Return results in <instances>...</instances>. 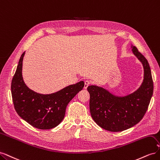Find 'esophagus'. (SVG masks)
Returning <instances> with one entry per match:
<instances>
[{
    "label": "esophagus",
    "mask_w": 160,
    "mask_h": 160,
    "mask_svg": "<svg viewBox=\"0 0 160 160\" xmlns=\"http://www.w3.org/2000/svg\"><path fill=\"white\" fill-rule=\"evenodd\" d=\"M91 83V82L89 80H86L85 81V85H84V88L87 89L88 88V87Z\"/></svg>",
    "instance_id": "esophagus-1"
}]
</instances>
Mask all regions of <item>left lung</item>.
Segmentation results:
<instances>
[{
  "mask_svg": "<svg viewBox=\"0 0 160 160\" xmlns=\"http://www.w3.org/2000/svg\"><path fill=\"white\" fill-rule=\"evenodd\" d=\"M132 48L143 67V80L137 90L119 96L102 87L88 88L91 117L99 127L109 132H122L138 123L146 113L153 95V84L148 61L136 47L132 45Z\"/></svg>",
  "mask_w": 160,
  "mask_h": 160,
  "instance_id": "8db88e82",
  "label": "left lung"
}]
</instances>
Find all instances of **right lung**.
<instances>
[{
    "instance_id": "obj_1",
    "label": "right lung",
    "mask_w": 160,
    "mask_h": 160,
    "mask_svg": "<svg viewBox=\"0 0 160 160\" xmlns=\"http://www.w3.org/2000/svg\"><path fill=\"white\" fill-rule=\"evenodd\" d=\"M24 52L11 82V93L14 109L20 117L34 128L50 129L57 127L63 119L67 106L83 89L84 82L67 86L51 94L37 93L28 88L22 78Z\"/></svg>"
}]
</instances>
